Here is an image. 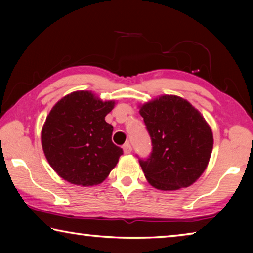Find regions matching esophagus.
I'll return each instance as SVG.
<instances>
[{
  "label": "esophagus",
  "mask_w": 253,
  "mask_h": 253,
  "mask_svg": "<svg viewBox=\"0 0 253 253\" xmlns=\"http://www.w3.org/2000/svg\"><path fill=\"white\" fill-rule=\"evenodd\" d=\"M123 149H124V153H125V154H130L131 153V145L129 143H126L123 146Z\"/></svg>",
  "instance_id": "esophagus-1"
}]
</instances>
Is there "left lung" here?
Instances as JSON below:
<instances>
[{
	"label": "left lung",
	"mask_w": 253,
	"mask_h": 253,
	"mask_svg": "<svg viewBox=\"0 0 253 253\" xmlns=\"http://www.w3.org/2000/svg\"><path fill=\"white\" fill-rule=\"evenodd\" d=\"M152 139V153L139 164L152 186L175 191L193 184L207 169L213 134L198 109L177 96L164 95L139 109Z\"/></svg>",
	"instance_id": "obj_1"
}]
</instances>
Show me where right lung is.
<instances>
[{
  "mask_svg": "<svg viewBox=\"0 0 253 253\" xmlns=\"http://www.w3.org/2000/svg\"><path fill=\"white\" fill-rule=\"evenodd\" d=\"M115 101H102L90 91H75L60 99L45 119L41 143L51 168L71 184L102 183L123 149L111 140L114 128L105 117Z\"/></svg>",
  "mask_w": 253,
  "mask_h": 253,
  "instance_id": "obj_1",
  "label": "right lung"
}]
</instances>
